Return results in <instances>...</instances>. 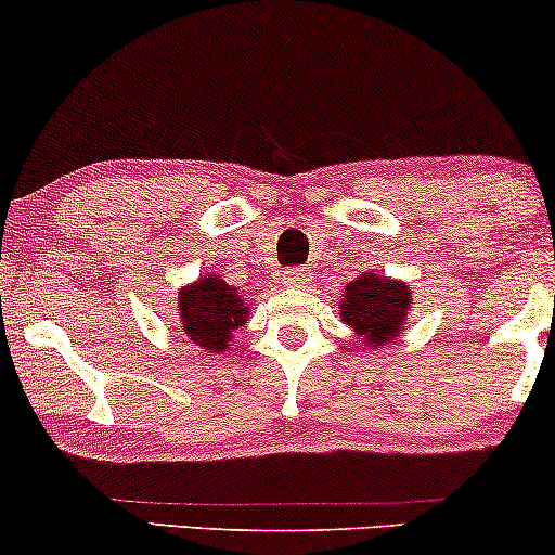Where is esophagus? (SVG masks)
<instances>
[{
	"instance_id": "obj_1",
	"label": "esophagus",
	"mask_w": 555,
	"mask_h": 555,
	"mask_svg": "<svg viewBox=\"0 0 555 555\" xmlns=\"http://www.w3.org/2000/svg\"><path fill=\"white\" fill-rule=\"evenodd\" d=\"M283 283L287 287H308L311 285V270L308 268H291L283 272Z\"/></svg>"
}]
</instances>
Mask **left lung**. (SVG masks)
I'll list each match as a JSON object with an SVG mask.
<instances>
[{
    "label": "left lung",
    "instance_id": "1",
    "mask_svg": "<svg viewBox=\"0 0 555 555\" xmlns=\"http://www.w3.org/2000/svg\"><path fill=\"white\" fill-rule=\"evenodd\" d=\"M410 300L413 298L405 283L364 272L344 287L341 321H347V326L362 336L366 347L383 349L405 328Z\"/></svg>",
    "mask_w": 555,
    "mask_h": 555
}]
</instances>
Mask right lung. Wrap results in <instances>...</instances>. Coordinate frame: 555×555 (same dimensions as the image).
Wrapping results in <instances>:
<instances>
[{"label": "right lung", "instance_id": "obj_1", "mask_svg": "<svg viewBox=\"0 0 555 555\" xmlns=\"http://www.w3.org/2000/svg\"><path fill=\"white\" fill-rule=\"evenodd\" d=\"M178 319L193 344L219 354L232 347V334L247 323L249 308L224 278L204 275L178 291Z\"/></svg>", "mask_w": 555, "mask_h": 555}]
</instances>
